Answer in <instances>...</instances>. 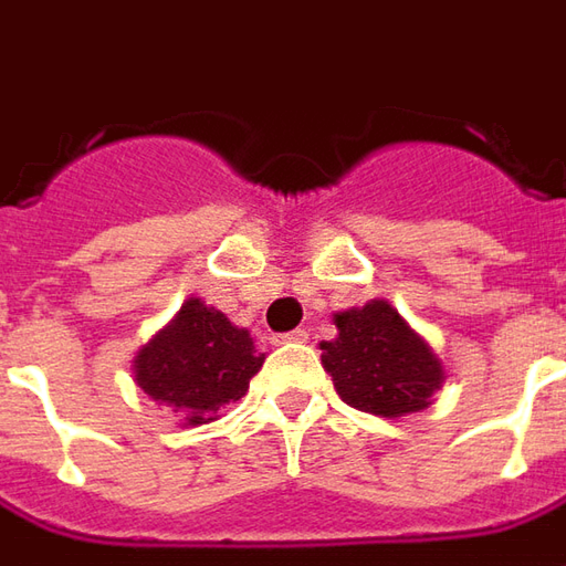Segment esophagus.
Instances as JSON below:
<instances>
[{"label": "esophagus", "mask_w": 566, "mask_h": 566, "mask_svg": "<svg viewBox=\"0 0 566 566\" xmlns=\"http://www.w3.org/2000/svg\"><path fill=\"white\" fill-rule=\"evenodd\" d=\"M310 340V332L306 328H297V332L282 334V344H306Z\"/></svg>", "instance_id": "34e87169"}]
</instances>
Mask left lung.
Returning <instances> with one entry per match:
<instances>
[{
	"label": "left lung",
	"mask_w": 566,
	"mask_h": 566,
	"mask_svg": "<svg viewBox=\"0 0 566 566\" xmlns=\"http://www.w3.org/2000/svg\"><path fill=\"white\" fill-rule=\"evenodd\" d=\"M337 337L322 340L334 390L359 412L406 418L424 412L443 387V359L387 300L334 313Z\"/></svg>",
	"instance_id": "1"
}]
</instances>
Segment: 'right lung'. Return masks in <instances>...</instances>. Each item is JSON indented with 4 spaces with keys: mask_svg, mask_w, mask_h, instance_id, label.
<instances>
[{
    "mask_svg": "<svg viewBox=\"0 0 566 566\" xmlns=\"http://www.w3.org/2000/svg\"><path fill=\"white\" fill-rule=\"evenodd\" d=\"M263 363L266 353H256L248 328H238L201 297H188L138 349L133 378L154 402L170 406L186 428H198L248 394Z\"/></svg>",
    "mask_w": 566,
    "mask_h": 566,
    "instance_id": "right-lung-1",
    "label": "right lung"
}]
</instances>
